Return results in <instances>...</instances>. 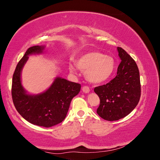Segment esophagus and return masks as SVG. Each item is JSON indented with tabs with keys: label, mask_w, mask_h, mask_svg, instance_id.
<instances>
[{
	"label": "esophagus",
	"mask_w": 160,
	"mask_h": 160,
	"mask_svg": "<svg viewBox=\"0 0 160 160\" xmlns=\"http://www.w3.org/2000/svg\"><path fill=\"white\" fill-rule=\"evenodd\" d=\"M82 91H83V93H88L90 91V89H89V88L88 86H83V88H82Z\"/></svg>",
	"instance_id": "34e87169"
}]
</instances>
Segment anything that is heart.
Instances as JSON below:
<instances>
[{
    "mask_svg": "<svg viewBox=\"0 0 160 160\" xmlns=\"http://www.w3.org/2000/svg\"><path fill=\"white\" fill-rule=\"evenodd\" d=\"M75 64L80 70L85 71L86 79L92 83H100L107 81L115 69L113 57L97 51L85 52L76 60ZM69 70L75 72V67L71 64Z\"/></svg>",
    "mask_w": 160,
    "mask_h": 160,
    "instance_id": "obj_1",
    "label": "heart"
}]
</instances>
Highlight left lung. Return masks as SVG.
Returning <instances> with one entry per match:
<instances>
[{"label": "left lung", "instance_id": "left-lung-1", "mask_svg": "<svg viewBox=\"0 0 160 160\" xmlns=\"http://www.w3.org/2000/svg\"><path fill=\"white\" fill-rule=\"evenodd\" d=\"M121 62L117 75L106 85L96 87L100 104L97 113L107 121H117L129 115L141 96L139 71L136 62L122 47H118Z\"/></svg>", "mask_w": 160, "mask_h": 160}]
</instances>
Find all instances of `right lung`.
Instances as JSON below:
<instances>
[{"label": "right lung", "mask_w": 160, "mask_h": 160, "mask_svg": "<svg viewBox=\"0 0 160 160\" xmlns=\"http://www.w3.org/2000/svg\"><path fill=\"white\" fill-rule=\"evenodd\" d=\"M44 46L28 48L19 61L12 81V98L14 107L22 117L38 126L50 128L63 121L68 112L72 99L79 93L81 85L57 77L50 88L38 95H28L21 84V74L28 55L39 54Z\"/></svg>", "instance_id": "1"}]
</instances>
